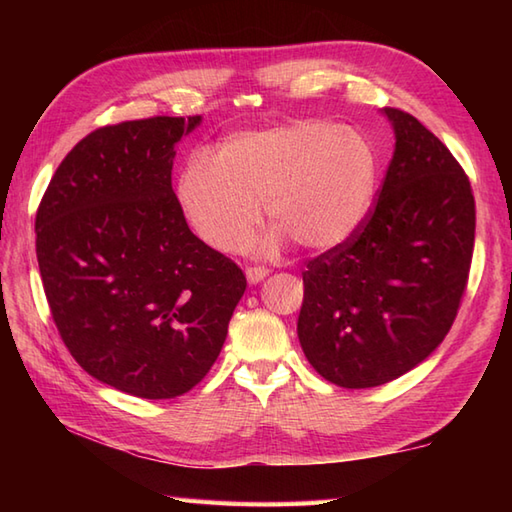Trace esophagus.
Returning <instances> with one entry per match:
<instances>
[{"label":"esophagus","mask_w":512,"mask_h":512,"mask_svg":"<svg viewBox=\"0 0 512 512\" xmlns=\"http://www.w3.org/2000/svg\"><path fill=\"white\" fill-rule=\"evenodd\" d=\"M270 270L266 266H248L246 268V279L248 284H259V281L268 277Z\"/></svg>","instance_id":"34e87169"}]
</instances>
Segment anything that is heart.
I'll return each mask as SVG.
<instances>
[{
	"instance_id": "obj_1",
	"label": "heart",
	"mask_w": 512,
	"mask_h": 512,
	"mask_svg": "<svg viewBox=\"0 0 512 512\" xmlns=\"http://www.w3.org/2000/svg\"><path fill=\"white\" fill-rule=\"evenodd\" d=\"M378 151L356 129L306 118L228 136L215 158L193 154L180 171L178 200L193 231L215 250H235L262 211L275 226L259 242L277 250L286 237L308 250L345 242L369 213Z\"/></svg>"
}]
</instances>
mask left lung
<instances>
[{
  "label": "left lung",
  "instance_id": "obj_1",
  "mask_svg": "<svg viewBox=\"0 0 512 512\" xmlns=\"http://www.w3.org/2000/svg\"><path fill=\"white\" fill-rule=\"evenodd\" d=\"M396 149L374 209L303 270V354L345 389L385 385L444 341L469 281L475 200L460 162L418 118L385 107Z\"/></svg>",
  "mask_w": 512,
  "mask_h": 512
}]
</instances>
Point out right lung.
<instances>
[{
  "label": "right lung",
  "instance_id": "obj_1",
  "mask_svg": "<svg viewBox=\"0 0 512 512\" xmlns=\"http://www.w3.org/2000/svg\"><path fill=\"white\" fill-rule=\"evenodd\" d=\"M202 116L85 136L43 193L37 262L74 361L129 396L187 394L226 341L246 277L191 233L171 189L176 145Z\"/></svg>",
  "mask_w": 512,
  "mask_h": 512
}]
</instances>
